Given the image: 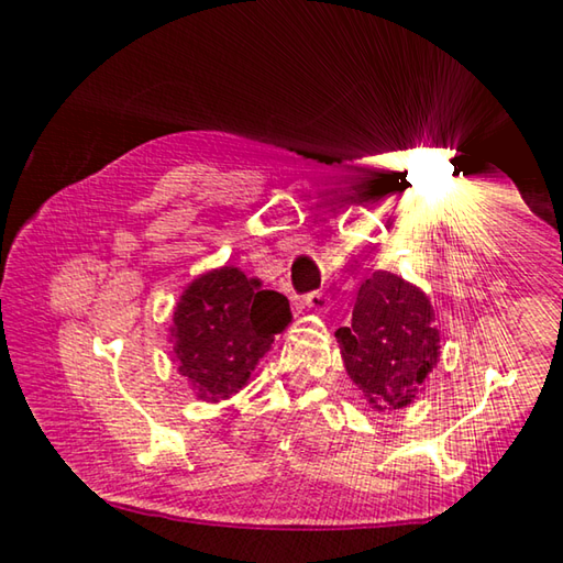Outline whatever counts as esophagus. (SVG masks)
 <instances>
[{"instance_id": "34e87169", "label": "esophagus", "mask_w": 563, "mask_h": 563, "mask_svg": "<svg viewBox=\"0 0 563 563\" xmlns=\"http://www.w3.org/2000/svg\"><path fill=\"white\" fill-rule=\"evenodd\" d=\"M302 305H305V308L316 310V312H322V310H328V305H330V295H328V292H322V290H312V292L305 295V298H302Z\"/></svg>"}]
</instances>
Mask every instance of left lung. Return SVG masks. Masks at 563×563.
Here are the masks:
<instances>
[{
  "label": "left lung",
  "mask_w": 563,
  "mask_h": 563,
  "mask_svg": "<svg viewBox=\"0 0 563 563\" xmlns=\"http://www.w3.org/2000/svg\"><path fill=\"white\" fill-rule=\"evenodd\" d=\"M335 338L350 379L377 409L412 402L440 357V330L427 295L385 271L360 285L350 328Z\"/></svg>",
  "instance_id": "obj_1"
}]
</instances>
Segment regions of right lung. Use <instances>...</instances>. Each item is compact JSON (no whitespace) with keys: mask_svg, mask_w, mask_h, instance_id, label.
Masks as SVG:
<instances>
[{"mask_svg":"<svg viewBox=\"0 0 563 563\" xmlns=\"http://www.w3.org/2000/svg\"><path fill=\"white\" fill-rule=\"evenodd\" d=\"M290 322V302L261 290L238 268L211 271L180 295L174 312V355L198 399L235 395Z\"/></svg>","mask_w":563,"mask_h":563,"instance_id":"1","label":"right lung"}]
</instances>
